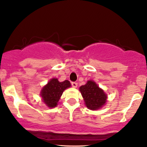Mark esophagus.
<instances>
[{
	"instance_id": "34e87169",
	"label": "esophagus",
	"mask_w": 147,
	"mask_h": 147,
	"mask_svg": "<svg viewBox=\"0 0 147 147\" xmlns=\"http://www.w3.org/2000/svg\"><path fill=\"white\" fill-rule=\"evenodd\" d=\"M71 85H72V87H74V88H76V87H77V85H78V83H77V82H72Z\"/></svg>"
}]
</instances>
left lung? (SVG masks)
I'll list each match as a JSON object with an SVG mask.
<instances>
[{
  "label": "left lung",
  "mask_w": 147,
  "mask_h": 147,
  "mask_svg": "<svg viewBox=\"0 0 147 147\" xmlns=\"http://www.w3.org/2000/svg\"><path fill=\"white\" fill-rule=\"evenodd\" d=\"M79 91L83 97L85 105L89 109L97 110L105 104L107 95L93 81H88L85 85L80 87Z\"/></svg>",
  "instance_id": "obj_1"
}]
</instances>
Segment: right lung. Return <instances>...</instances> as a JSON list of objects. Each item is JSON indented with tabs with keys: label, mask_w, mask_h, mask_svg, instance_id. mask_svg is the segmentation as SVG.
<instances>
[{
	"label": "right lung",
	"mask_w": 147,
	"mask_h": 147,
	"mask_svg": "<svg viewBox=\"0 0 147 147\" xmlns=\"http://www.w3.org/2000/svg\"><path fill=\"white\" fill-rule=\"evenodd\" d=\"M70 86L71 85L68 80L63 82H59L56 78L50 80L41 91L40 95L42 97L43 102L50 108L57 106L64 91Z\"/></svg>",
	"instance_id": "add662e5"
}]
</instances>
